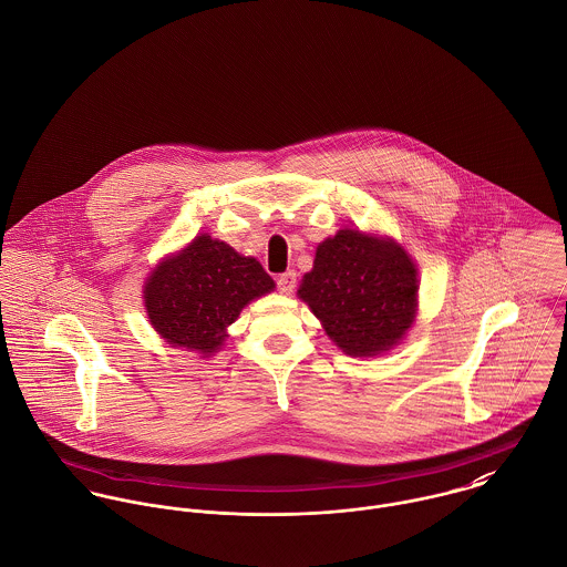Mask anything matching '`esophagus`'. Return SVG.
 <instances>
[{
	"mask_svg": "<svg viewBox=\"0 0 567 567\" xmlns=\"http://www.w3.org/2000/svg\"><path fill=\"white\" fill-rule=\"evenodd\" d=\"M297 286V272L295 270H286L277 277V288L284 292V295H290Z\"/></svg>",
	"mask_w": 567,
	"mask_h": 567,
	"instance_id": "esophagus-1",
	"label": "esophagus"
}]
</instances>
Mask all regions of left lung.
I'll return each instance as SVG.
<instances>
[{
	"mask_svg": "<svg viewBox=\"0 0 567 567\" xmlns=\"http://www.w3.org/2000/svg\"><path fill=\"white\" fill-rule=\"evenodd\" d=\"M416 290V268L402 246L342 229L319 244L299 297L344 353L375 355L414 321Z\"/></svg>",
	"mask_w": 567,
	"mask_h": 567,
	"instance_id": "1",
	"label": "left lung"
}]
</instances>
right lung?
<instances>
[{
  "instance_id": "right-lung-1",
  "label": "right lung",
  "mask_w": 567,
  "mask_h": 567,
  "mask_svg": "<svg viewBox=\"0 0 567 567\" xmlns=\"http://www.w3.org/2000/svg\"><path fill=\"white\" fill-rule=\"evenodd\" d=\"M275 288L255 257L198 236L183 252L157 266L146 284L148 319L169 344L214 353L244 306Z\"/></svg>"
}]
</instances>
